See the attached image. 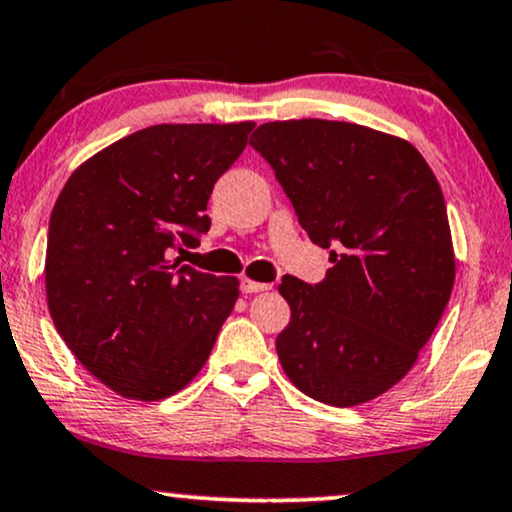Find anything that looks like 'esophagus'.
<instances>
[{
    "label": "esophagus",
    "instance_id": "1",
    "mask_svg": "<svg viewBox=\"0 0 512 512\" xmlns=\"http://www.w3.org/2000/svg\"><path fill=\"white\" fill-rule=\"evenodd\" d=\"M239 287H242L244 294H256V292H268L273 285H268V282H256L251 280V277H242V285Z\"/></svg>",
    "mask_w": 512,
    "mask_h": 512
}]
</instances>
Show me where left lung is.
<instances>
[{
	"label": "left lung",
	"instance_id": "8db88e82",
	"mask_svg": "<svg viewBox=\"0 0 512 512\" xmlns=\"http://www.w3.org/2000/svg\"><path fill=\"white\" fill-rule=\"evenodd\" d=\"M251 147L275 170L299 225L330 251L318 285L282 277L292 318L277 358L306 396L349 408L401 382L456 280L444 194L413 144L356 123L275 121Z\"/></svg>",
	"mask_w": 512,
	"mask_h": 512
}]
</instances>
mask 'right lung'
I'll return each instance as SVG.
<instances>
[{"instance_id":"obj_1","label":"right lung","mask_w":512,"mask_h":512,"mask_svg":"<svg viewBox=\"0 0 512 512\" xmlns=\"http://www.w3.org/2000/svg\"><path fill=\"white\" fill-rule=\"evenodd\" d=\"M254 123L151 125L87 159L49 218L44 287L73 356L116 394L161 401L204 368L237 277L180 266Z\"/></svg>"}]
</instances>
